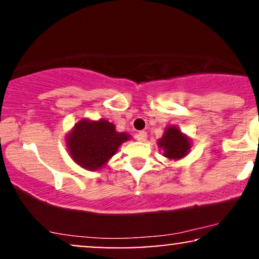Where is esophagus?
Returning a JSON list of instances; mask_svg holds the SVG:
<instances>
[{
  "mask_svg": "<svg viewBox=\"0 0 259 259\" xmlns=\"http://www.w3.org/2000/svg\"><path fill=\"white\" fill-rule=\"evenodd\" d=\"M136 139L139 140V141H145V140L147 139V133L146 132H139L136 134Z\"/></svg>",
  "mask_w": 259,
  "mask_h": 259,
  "instance_id": "34e87169",
  "label": "esophagus"
}]
</instances>
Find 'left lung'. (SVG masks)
<instances>
[{
	"label": "left lung",
	"mask_w": 259,
	"mask_h": 259,
	"mask_svg": "<svg viewBox=\"0 0 259 259\" xmlns=\"http://www.w3.org/2000/svg\"><path fill=\"white\" fill-rule=\"evenodd\" d=\"M160 150H163V156L169 160H179L189 154L192 142L189 136L181 133V130L175 125L165 127L164 134L157 142Z\"/></svg>",
	"instance_id": "obj_1"
}]
</instances>
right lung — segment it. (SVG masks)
Wrapping results in <instances>:
<instances>
[{
  "mask_svg": "<svg viewBox=\"0 0 259 259\" xmlns=\"http://www.w3.org/2000/svg\"><path fill=\"white\" fill-rule=\"evenodd\" d=\"M130 138L127 133L117 132L111 121L82 118L67 134L65 146L76 164L94 171L105 167Z\"/></svg>",
  "mask_w": 259,
  "mask_h": 259,
  "instance_id": "right-lung-1",
  "label": "right lung"
}]
</instances>
